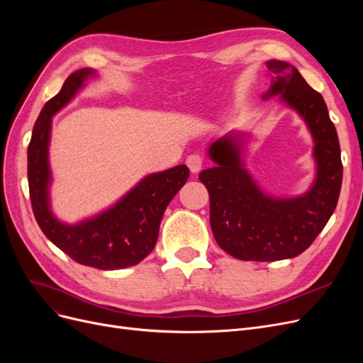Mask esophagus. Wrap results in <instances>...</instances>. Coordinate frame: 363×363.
<instances>
[{"label": "esophagus", "instance_id": "1", "mask_svg": "<svg viewBox=\"0 0 363 363\" xmlns=\"http://www.w3.org/2000/svg\"><path fill=\"white\" fill-rule=\"evenodd\" d=\"M186 163H188V168L191 169V172L195 174L201 169L204 159L200 155H191L188 159H186Z\"/></svg>", "mask_w": 363, "mask_h": 363}]
</instances>
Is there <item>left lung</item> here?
I'll return each instance as SVG.
<instances>
[{"label":"left lung","mask_w":363,"mask_h":363,"mask_svg":"<svg viewBox=\"0 0 363 363\" xmlns=\"http://www.w3.org/2000/svg\"><path fill=\"white\" fill-rule=\"evenodd\" d=\"M268 94L281 95L309 125L315 139L316 182L303 196L279 200L263 194L240 160L233 138L215 140L208 155L213 168L200 172L211 201V227L218 245L239 260L274 262L301 255L333 215L342 184V160L335 124L324 98L292 65L269 60Z\"/></svg>","instance_id":"8db88e82"}]
</instances>
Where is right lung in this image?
I'll return each instance as SVG.
<instances>
[{"mask_svg": "<svg viewBox=\"0 0 363 363\" xmlns=\"http://www.w3.org/2000/svg\"><path fill=\"white\" fill-rule=\"evenodd\" d=\"M92 69H79L65 80L60 92L43 106L28 144V191L36 221L51 242L86 267L121 269L138 265L156 247L164 208L189 179L186 164L151 174L111 211L79 225H65L48 208V142L51 116L83 86Z\"/></svg>", "mask_w": 363, "mask_h": 363, "instance_id": "add662e5", "label": "right lung"}]
</instances>
